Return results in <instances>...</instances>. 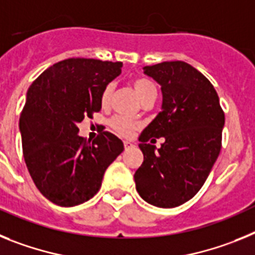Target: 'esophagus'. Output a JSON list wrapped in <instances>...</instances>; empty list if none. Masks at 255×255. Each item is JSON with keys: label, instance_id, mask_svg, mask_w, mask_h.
<instances>
[{"label": "esophagus", "instance_id": "34e87169", "mask_svg": "<svg viewBox=\"0 0 255 255\" xmlns=\"http://www.w3.org/2000/svg\"><path fill=\"white\" fill-rule=\"evenodd\" d=\"M123 143H125V147H126V150H127V149H129V147H132V146H133V143L130 142V141H125V142H123Z\"/></svg>", "mask_w": 255, "mask_h": 255}]
</instances>
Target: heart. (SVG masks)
I'll return each instance as SVG.
<instances>
[{"instance_id":"obj_1","label":"heart","mask_w":255,"mask_h":255,"mask_svg":"<svg viewBox=\"0 0 255 255\" xmlns=\"http://www.w3.org/2000/svg\"><path fill=\"white\" fill-rule=\"evenodd\" d=\"M132 85H133L137 96L140 97V100H143L146 96H149V95L156 92V87H155L154 83L151 81H149V79H136V81H133ZM113 91H114V85L113 83H109V85L104 88L100 99L101 105L106 106L109 104L110 99H112ZM110 126H112V128L117 133L125 137H129L130 134L133 133V130L137 127L136 123H133L129 119L125 118V117H114L110 121Z\"/></svg>"}]
</instances>
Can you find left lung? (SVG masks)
I'll return each instance as SVG.
<instances>
[{"instance_id": "obj_1", "label": "left lung", "mask_w": 255, "mask_h": 255, "mask_svg": "<svg viewBox=\"0 0 255 255\" xmlns=\"http://www.w3.org/2000/svg\"><path fill=\"white\" fill-rule=\"evenodd\" d=\"M161 87V112L138 137L143 154L134 173L136 190L159 208L182 205L198 194L222 145L225 113L213 85L185 61L143 66ZM165 137L158 150L147 143ZM152 142V140H151Z\"/></svg>"}]
</instances>
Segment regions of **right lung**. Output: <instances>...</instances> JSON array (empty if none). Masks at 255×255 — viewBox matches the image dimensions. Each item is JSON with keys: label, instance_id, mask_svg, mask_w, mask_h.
<instances>
[{"label": "right lung", "instance_id": "right-lung-1", "mask_svg": "<svg viewBox=\"0 0 255 255\" xmlns=\"http://www.w3.org/2000/svg\"><path fill=\"white\" fill-rule=\"evenodd\" d=\"M122 63L66 59L50 66L26 92L19 121L24 160L33 182L60 207L90 200L100 190L106 168L125 150L110 132L90 143L78 125L101 109L104 88L122 72Z\"/></svg>", "mask_w": 255, "mask_h": 255}]
</instances>
